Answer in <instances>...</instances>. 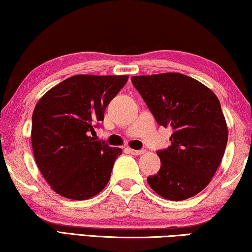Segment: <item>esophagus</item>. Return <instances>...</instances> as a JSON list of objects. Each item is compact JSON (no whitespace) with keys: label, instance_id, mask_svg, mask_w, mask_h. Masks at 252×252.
Listing matches in <instances>:
<instances>
[{"label":"esophagus","instance_id":"1","mask_svg":"<svg viewBox=\"0 0 252 252\" xmlns=\"http://www.w3.org/2000/svg\"><path fill=\"white\" fill-rule=\"evenodd\" d=\"M128 151L134 156H142V155H144L145 152H147L145 150H134V149H128Z\"/></svg>","mask_w":252,"mask_h":252}]
</instances>
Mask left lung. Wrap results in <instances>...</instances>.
Masks as SVG:
<instances>
[{"mask_svg":"<svg viewBox=\"0 0 252 252\" xmlns=\"http://www.w3.org/2000/svg\"><path fill=\"white\" fill-rule=\"evenodd\" d=\"M132 83L157 123L170 127V147L158 151L160 169L147 178L157 194L171 201L201 192L223 159L228 129L213 91L180 72L133 76Z\"/></svg>","mask_w":252,"mask_h":252,"instance_id":"1","label":"left lung"}]
</instances>
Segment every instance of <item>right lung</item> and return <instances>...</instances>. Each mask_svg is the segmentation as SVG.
Wrapping results in <instances>:
<instances>
[{
    "label": "right lung",
    "instance_id": "add662e5",
    "mask_svg": "<svg viewBox=\"0 0 252 252\" xmlns=\"http://www.w3.org/2000/svg\"><path fill=\"white\" fill-rule=\"evenodd\" d=\"M128 76L75 75L47 91L32 112V147L51 189L71 200H87L108 184L123 153L90 136Z\"/></svg>",
    "mask_w": 252,
    "mask_h": 252
}]
</instances>
